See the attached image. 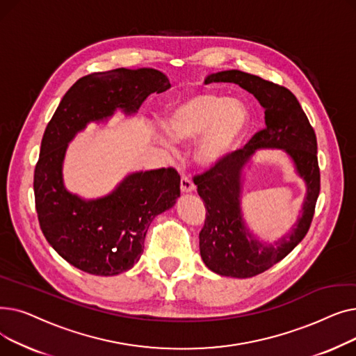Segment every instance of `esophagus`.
I'll return each instance as SVG.
<instances>
[{"mask_svg":"<svg viewBox=\"0 0 356 356\" xmlns=\"http://www.w3.org/2000/svg\"><path fill=\"white\" fill-rule=\"evenodd\" d=\"M180 189H181L183 193H189V192H193V191H195L193 181H192L188 176H186V175H183L181 179H180Z\"/></svg>","mask_w":356,"mask_h":356,"instance_id":"obj_1","label":"esophagus"}]
</instances>
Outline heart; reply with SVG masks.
I'll use <instances>...</instances> for the list:
<instances>
[{"mask_svg":"<svg viewBox=\"0 0 356 356\" xmlns=\"http://www.w3.org/2000/svg\"><path fill=\"white\" fill-rule=\"evenodd\" d=\"M250 125V111L239 99H228L212 90L191 92L175 101L167 111L165 128L176 141L195 145V160L213 167L231 156ZM161 141L170 144L165 136Z\"/></svg>","mask_w":356,"mask_h":356,"instance_id":"b5f03b06","label":"heart"}]
</instances>
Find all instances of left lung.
<instances>
[{"mask_svg":"<svg viewBox=\"0 0 356 356\" xmlns=\"http://www.w3.org/2000/svg\"><path fill=\"white\" fill-rule=\"evenodd\" d=\"M208 82L236 83L252 93L266 109V127L255 133L244 148L193 177L207 208V219L199 232L203 263L219 275L248 278L264 273L287 257L310 228L321 192L316 134L297 98L284 86L241 70L212 73L204 79V83ZM259 147L286 151L308 188L302 216L292 232L274 246L258 241L245 227L240 212L241 168Z\"/></svg>","mask_w":356,"mask_h":356,"instance_id":"8db88e82","label":"left lung"}]
</instances>
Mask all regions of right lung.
Here are the masks:
<instances>
[{
    "label": "right lung",
    "mask_w": 356,
    "mask_h": 356,
    "mask_svg": "<svg viewBox=\"0 0 356 356\" xmlns=\"http://www.w3.org/2000/svg\"><path fill=\"white\" fill-rule=\"evenodd\" d=\"M168 88L165 74L149 67L90 73L72 85L47 124L34 168L35 211L47 242L73 267L93 275L133 268L149 223L180 196V176L173 167L133 173L112 193L85 200L63 184L67 144L86 124L117 109L134 114L149 93Z\"/></svg>",
    "instance_id": "add662e5"
}]
</instances>
